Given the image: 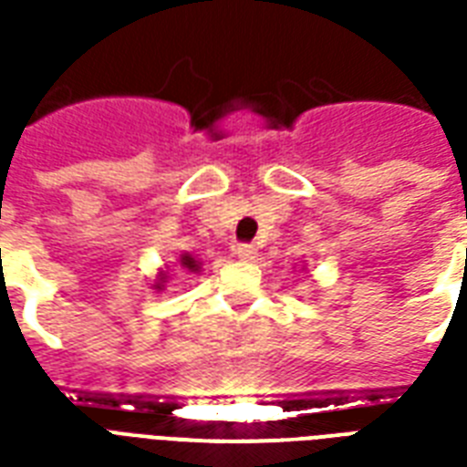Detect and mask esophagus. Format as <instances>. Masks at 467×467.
<instances>
[{
    "mask_svg": "<svg viewBox=\"0 0 467 467\" xmlns=\"http://www.w3.org/2000/svg\"><path fill=\"white\" fill-rule=\"evenodd\" d=\"M234 254H237L243 263H253L254 257H257V250H254L253 244H237V247H234Z\"/></svg>",
    "mask_w": 467,
    "mask_h": 467,
    "instance_id": "esophagus-1",
    "label": "esophagus"
}]
</instances>
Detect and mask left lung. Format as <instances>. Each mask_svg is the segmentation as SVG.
Listing matches in <instances>:
<instances>
[{
	"label": "left lung",
	"mask_w": 467,
	"mask_h": 467,
	"mask_svg": "<svg viewBox=\"0 0 467 467\" xmlns=\"http://www.w3.org/2000/svg\"><path fill=\"white\" fill-rule=\"evenodd\" d=\"M303 270H305V265H303Z\"/></svg>",
	"instance_id": "1"
}]
</instances>
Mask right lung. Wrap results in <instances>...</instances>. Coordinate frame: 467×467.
<instances>
[{
	"mask_svg": "<svg viewBox=\"0 0 467 467\" xmlns=\"http://www.w3.org/2000/svg\"><path fill=\"white\" fill-rule=\"evenodd\" d=\"M180 263H182V267H187L190 273H197V267H200L192 254H187V253H184L182 257H180ZM167 280H170V273L160 267V273H157V277H154V283H152V290H157V293H162L164 285H167Z\"/></svg>",
	"mask_w": 467,
	"mask_h": 467,
	"instance_id": "right-lung-1",
	"label": "right lung"
}]
</instances>
